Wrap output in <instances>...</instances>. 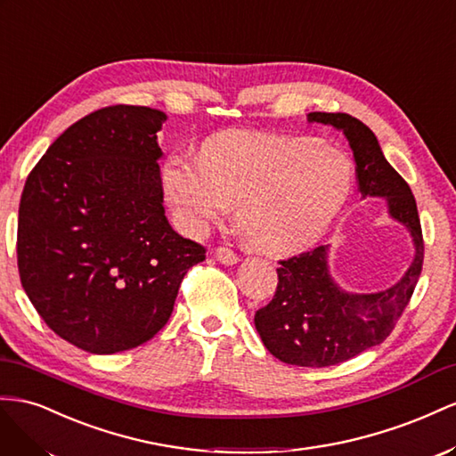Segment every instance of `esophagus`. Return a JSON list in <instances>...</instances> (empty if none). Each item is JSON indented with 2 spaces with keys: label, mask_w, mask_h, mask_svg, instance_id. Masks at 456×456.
Masks as SVG:
<instances>
[{
  "label": "esophagus",
  "mask_w": 456,
  "mask_h": 456,
  "mask_svg": "<svg viewBox=\"0 0 456 456\" xmlns=\"http://www.w3.org/2000/svg\"><path fill=\"white\" fill-rule=\"evenodd\" d=\"M214 257L217 259L219 264H224V265H235L239 259H240L239 254H235V252L229 250V248H217L214 252Z\"/></svg>",
  "instance_id": "obj_1"
}]
</instances>
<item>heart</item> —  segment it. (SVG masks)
Returning a JSON list of instances; mask_svg holds the SVG:
<instances>
[{"label":"heart","mask_w":456,"mask_h":456,"mask_svg":"<svg viewBox=\"0 0 456 456\" xmlns=\"http://www.w3.org/2000/svg\"><path fill=\"white\" fill-rule=\"evenodd\" d=\"M347 154L309 137L225 132L199 156L175 152L162 187L177 227L200 237L237 206V227L254 250L290 256L315 244L349 199Z\"/></svg>","instance_id":"heart-1"}]
</instances>
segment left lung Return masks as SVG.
<instances>
[{
  "instance_id": "left-lung-1",
  "label": "left lung",
  "mask_w": 456,
  "mask_h": 456,
  "mask_svg": "<svg viewBox=\"0 0 456 456\" xmlns=\"http://www.w3.org/2000/svg\"><path fill=\"white\" fill-rule=\"evenodd\" d=\"M307 122L332 126L354 151L362 199H384L387 216L409 231L414 256L409 269L389 289L347 292L330 275V246L281 262L273 300L256 311L254 324L271 355L297 367H330L382 344L394 330L419 282L424 242L419 210L407 181L361 120L344 112H309Z\"/></svg>"
}]
</instances>
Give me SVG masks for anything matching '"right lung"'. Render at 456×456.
<instances>
[{"instance_id": "right-lung-1", "label": "right lung", "mask_w": 456, "mask_h": 456, "mask_svg": "<svg viewBox=\"0 0 456 456\" xmlns=\"http://www.w3.org/2000/svg\"><path fill=\"white\" fill-rule=\"evenodd\" d=\"M167 116L116 105L72 124L20 197L17 259L26 296L62 340L110 355L170 319L179 284L204 262L167 224L156 134Z\"/></svg>"}]
</instances>
